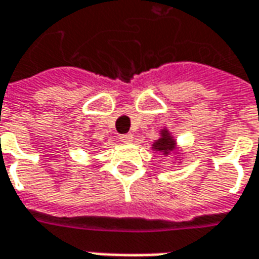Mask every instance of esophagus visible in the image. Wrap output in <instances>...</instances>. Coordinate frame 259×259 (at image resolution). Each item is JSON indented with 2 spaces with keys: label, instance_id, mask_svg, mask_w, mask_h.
I'll use <instances>...</instances> for the list:
<instances>
[{
  "label": "esophagus",
  "instance_id": "esophagus-1",
  "mask_svg": "<svg viewBox=\"0 0 259 259\" xmlns=\"http://www.w3.org/2000/svg\"><path fill=\"white\" fill-rule=\"evenodd\" d=\"M119 139H120V141H123V143H132V141H133V135H132V133L122 135Z\"/></svg>",
  "mask_w": 259,
  "mask_h": 259
}]
</instances>
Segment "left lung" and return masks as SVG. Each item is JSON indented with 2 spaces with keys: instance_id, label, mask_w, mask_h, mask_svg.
<instances>
[{
  "instance_id": "8db88e82",
  "label": "left lung",
  "mask_w": 259,
  "mask_h": 259,
  "mask_svg": "<svg viewBox=\"0 0 259 259\" xmlns=\"http://www.w3.org/2000/svg\"><path fill=\"white\" fill-rule=\"evenodd\" d=\"M159 136L161 137L154 141L151 148L154 151L162 152L163 155H169L174 150H176V140L174 139V136L169 133L168 129L161 130Z\"/></svg>"
}]
</instances>
